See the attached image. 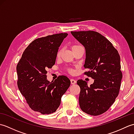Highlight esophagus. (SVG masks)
I'll return each instance as SVG.
<instances>
[{"instance_id": "obj_1", "label": "esophagus", "mask_w": 134, "mask_h": 134, "mask_svg": "<svg viewBox=\"0 0 134 134\" xmlns=\"http://www.w3.org/2000/svg\"><path fill=\"white\" fill-rule=\"evenodd\" d=\"M70 81H71V83L72 85H74L76 83V81L73 79H71Z\"/></svg>"}]
</instances>
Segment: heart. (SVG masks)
I'll return each mask as SVG.
<instances>
[{"label": "heart", "mask_w": 134, "mask_h": 134, "mask_svg": "<svg viewBox=\"0 0 134 134\" xmlns=\"http://www.w3.org/2000/svg\"><path fill=\"white\" fill-rule=\"evenodd\" d=\"M82 47V46H81V45H72V46H71V49L73 51L74 50L76 49V48H78L79 47ZM61 53H62V51L61 50H59L58 51V53H57V57H58V58H59V57L60 56V55H61ZM69 71V72H71V73H72L73 72L72 70H70V69Z\"/></svg>", "instance_id": "heart-1"}]
</instances>
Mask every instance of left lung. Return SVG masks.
Here are the masks:
<instances>
[{
	"instance_id": "left-lung-1",
	"label": "left lung",
	"mask_w": 134,
	"mask_h": 134,
	"mask_svg": "<svg viewBox=\"0 0 134 134\" xmlns=\"http://www.w3.org/2000/svg\"><path fill=\"white\" fill-rule=\"evenodd\" d=\"M71 33L85 47L83 66L89 70L85 74L94 79L90 86L82 79L77 81L81 88L79 106L87 114H102L119 94L122 79L120 56L112 44L100 33L92 30Z\"/></svg>"
}]
</instances>
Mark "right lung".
Masks as SVG:
<instances>
[{
  "instance_id": "add662e5",
  "label": "right lung",
  "mask_w": 134,
  "mask_h": 134,
  "mask_svg": "<svg viewBox=\"0 0 134 134\" xmlns=\"http://www.w3.org/2000/svg\"><path fill=\"white\" fill-rule=\"evenodd\" d=\"M66 33L38 38L28 45L16 65L18 89L31 109L41 114L56 112L62 96L70 86L67 76L47 79V70L55 64L59 47Z\"/></svg>"
}]
</instances>
